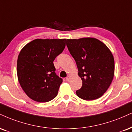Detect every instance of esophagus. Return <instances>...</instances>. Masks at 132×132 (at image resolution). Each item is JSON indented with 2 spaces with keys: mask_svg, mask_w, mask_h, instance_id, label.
<instances>
[{
  "mask_svg": "<svg viewBox=\"0 0 132 132\" xmlns=\"http://www.w3.org/2000/svg\"><path fill=\"white\" fill-rule=\"evenodd\" d=\"M66 80H67L68 82H69V80H71V77H70V76H68V77L66 78Z\"/></svg>",
  "mask_w": 132,
  "mask_h": 132,
  "instance_id": "obj_1",
  "label": "esophagus"
}]
</instances>
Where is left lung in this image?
Returning <instances> with one entry per match:
<instances>
[{"instance_id": "8db88e82", "label": "left lung", "mask_w": 132, "mask_h": 132, "mask_svg": "<svg viewBox=\"0 0 132 132\" xmlns=\"http://www.w3.org/2000/svg\"><path fill=\"white\" fill-rule=\"evenodd\" d=\"M66 45L75 60L82 86L76 91L79 98L90 101L102 96L114 74V56L108 47L92 37L67 39Z\"/></svg>"}]
</instances>
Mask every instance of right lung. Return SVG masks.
Masks as SVG:
<instances>
[{
  "label": "right lung",
  "mask_w": 132,
  "mask_h": 132,
  "mask_svg": "<svg viewBox=\"0 0 132 132\" xmlns=\"http://www.w3.org/2000/svg\"><path fill=\"white\" fill-rule=\"evenodd\" d=\"M65 46V39H37L21 49L17 60V76L31 99L45 103L57 96L63 79L55 73L53 61Z\"/></svg>",
  "instance_id": "1"
}]
</instances>
